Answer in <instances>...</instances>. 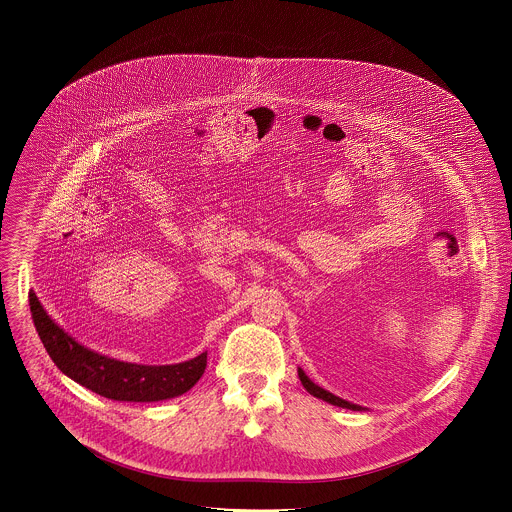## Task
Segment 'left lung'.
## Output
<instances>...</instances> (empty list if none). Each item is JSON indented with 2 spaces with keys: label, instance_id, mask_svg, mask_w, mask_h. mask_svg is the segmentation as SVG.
<instances>
[{
  "label": "left lung",
  "instance_id": "obj_1",
  "mask_svg": "<svg viewBox=\"0 0 512 512\" xmlns=\"http://www.w3.org/2000/svg\"><path fill=\"white\" fill-rule=\"evenodd\" d=\"M297 376H299V380H301L303 388H305L311 396H315V398H321V400H325V402H329V404H333V406L347 408V410H366V408L359 406V404H353V402H349V400H343V398H339V396L331 394L329 390L321 388L319 384H315L313 380H309V376H307L301 368H297Z\"/></svg>",
  "mask_w": 512,
  "mask_h": 512
}]
</instances>
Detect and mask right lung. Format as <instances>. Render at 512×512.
<instances>
[{
    "label": "right lung",
    "instance_id": "add662e5",
    "mask_svg": "<svg viewBox=\"0 0 512 512\" xmlns=\"http://www.w3.org/2000/svg\"><path fill=\"white\" fill-rule=\"evenodd\" d=\"M35 329L63 374L80 386L118 402H159L191 390L207 368V353L175 365H138L100 355L73 339L43 309L37 295H29Z\"/></svg>",
    "mask_w": 512,
    "mask_h": 512
}]
</instances>
